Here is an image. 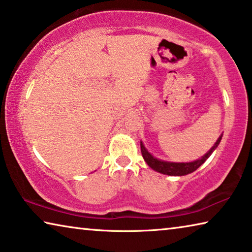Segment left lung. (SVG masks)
<instances>
[{
  "mask_svg": "<svg viewBox=\"0 0 252 252\" xmlns=\"http://www.w3.org/2000/svg\"><path fill=\"white\" fill-rule=\"evenodd\" d=\"M221 138H222V135L218 138L217 143L214 144V146L208 152L207 154L202 156L200 159H196L194 162H191V163H171V162H164V160L155 158L146 151V148L144 147L143 143H141V151H142L143 158L145 159V162L148 164V166L153 168L154 171L162 173V174H166V175L182 176V175L189 174V173L197 170V168H199L201 165L209 158V156L213 153V151L216 150L218 145H219Z\"/></svg>",
  "mask_w": 252,
  "mask_h": 252,
  "instance_id": "obj_1",
  "label": "left lung"
}]
</instances>
